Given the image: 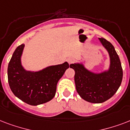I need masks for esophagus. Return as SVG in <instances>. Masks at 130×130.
<instances>
[{
	"label": "esophagus",
	"mask_w": 130,
	"mask_h": 130,
	"mask_svg": "<svg viewBox=\"0 0 130 130\" xmlns=\"http://www.w3.org/2000/svg\"><path fill=\"white\" fill-rule=\"evenodd\" d=\"M74 61H75V60H74L73 58H69V59H68V60H67V62H68V63H69V65H70V64H71V63H74Z\"/></svg>",
	"instance_id": "obj_1"
}]
</instances>
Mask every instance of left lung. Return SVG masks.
<instances>
[{
	"mask_svg": "<svg viewBox=\"0 0 130 130\" xmlns=\"http://www.w3.org/2000/svg\"><path fill=\"white\" fill-rule=\"evenodd\" d=\"M103 46L110 56L109 69L101 73H94L82 64L75 63L70 67L75 71V87L77 93L85 101L92 103H102L113 96L119 88L123 78V70L115 48L107 40L100 38Z\"/></svg>",
	"mask_w": 130,
	"mask_h": 130,
	"instance_id": "1",
	"label": "left lung"
}]
</instances>
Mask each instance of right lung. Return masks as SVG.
Here are the masks:
<instances>
[{"mask_svg": "<svg viewBox=\"0 0 130 130\" xmlns=\"http://www.w3.org/2000/svg\"><path fill=\"white\" fill-rule=\"evenodd\" d=\"M24 44L15 49L8 65V82L18 99L30 105H41L54 98L57 82L69 67V63L50 66L40 71H25L21 64Z\"/></svg>", "mask_w": 130, "mask_h": 130, "instance_id": "add662e5", "label": "right lung"}]
</instances>
